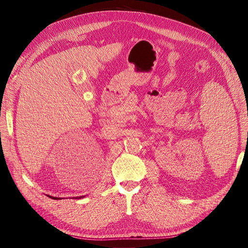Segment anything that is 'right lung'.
I'll return each mask as SVG.
<instances>
[{"label": "right lung", "instance_id": "right-lung-1", "mask_svg": "<svg viewBox=\"0 0 248 248\" xmlns=\"http://www.w3.org/2000/svg\"><path fill=\"white\" fill-rule=\"evenodd\" d=\"M48 197H49V198H51V199H54V200H58V199L60 200V199H61V198H57V197H52V196H48ZM81 197H84V196H80V198H81Z\"/></svg>", "mask_w": 248, "mask_h": 248}]
</instances>
